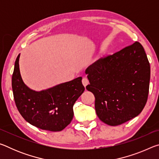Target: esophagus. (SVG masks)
Wrapping results in <instances>:
<instances>
[{
	"mask_svg": "<svg viewBox=\"0 0 159 159\" xmlns=\"http://www.w3.org/2000/svg\"><path fill=\"white\" fill-rule=\"evenodd\" d=\"M82 83H83V85L86 87V85L89 84V80H88V79H86V78H83L82 79Z\"/></svg>",
	"mask_w": 159,
	"mask_h": 159,
	"instance_id": "34e87169",
	"label": "esophagus"
}]
</instances>
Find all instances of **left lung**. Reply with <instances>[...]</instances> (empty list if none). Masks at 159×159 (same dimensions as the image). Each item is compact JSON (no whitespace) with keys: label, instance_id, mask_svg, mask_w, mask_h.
Returning <instances> with one entry per match:
<instances>
[{"label":"left lung","instance_id":"1","mask_svg":"<svg viewBox=\"0 0 159 159\" xmlns=\"http://www.w3.org/2000/svg\"><path fill=\"white\" fill-rule=\"evenodd\" d=\"M86 89L95 98L99 119L116 126L138 116L147 103L150 65L139 42L100 59L86 69Z\"/></svg>","mask_w":159,"mask_h":159}]
</instances>
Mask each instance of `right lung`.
<instances>
[{
  "mask_svg": "<svg viewBox=\"0 0 159 159\" xmlns=\"http://www.w3.org/2000/svg\"><path fill=\"white\" fill-rule=\"evenodd\" d=\"M16 59L12 88L17 109L32 125L52 132L65 128L74 117L73 107L84 92L82 77L60 83L41 91L31 90L21 79L19 60Z\"/></svg>",
  "mask_w": 159,
  "mask_h": 159,
  "instance_id": "right-lung-1",
  "label": "right lung"
}]
</instances>
